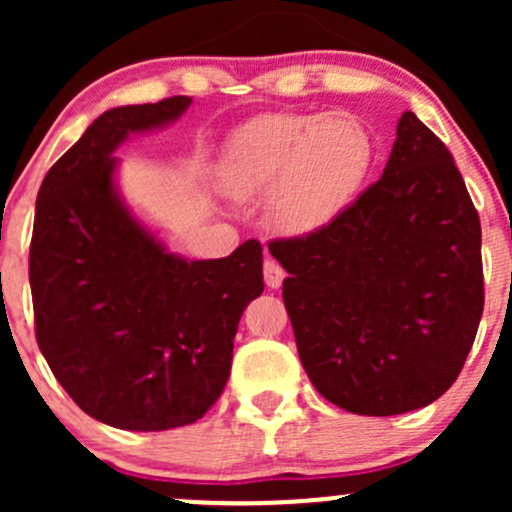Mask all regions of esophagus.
Segmentation results:
<instances>
[{"label": "esophagus", "mask_w": 512, "mask_h": 512, "mask_svg": "<svg viewBox=\"0 0 512 512\" xmlns=\"http://www.w3.org/2000/svg\"><path fill=\"white\" fill-rule=\"evenodd\" d=\"M284 269L279 267L274 260H264V284L269 286V289H279L281 281H284Z\"/></svg>", "instance_id": "esophagus-1"}]
</instances>
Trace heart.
I'll return each instance as SVG.
<instances>
[{
	"label": "heart",
	"instance_id": "heart-1",
	"mask_svg": "<svg viewBox=\"0 0 512 512\" xmlns=\"http://www.w3.org/2000/svg\"><path fill=\"white\" fill-rule=\"evenodd\" d=\"M373 163V144L344 115L274 113L231 139L223 185L238 199L269 195V219L281 233L322 231L354 202Z\"/></svg>",
	"mask_w": 512,
	"mask_h": 512
}]
</instances>
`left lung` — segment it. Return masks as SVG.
I'll return each instance as SVG.
<instances>
[{
	"label": "left lung",
	"mask_w": 512,
	"mask_h": 512,
	"mask_svg": "<svg viewBox=\"0 0 512 512\" xmlns=\"http://www.w3.org/2000/svg\"><path fill=\"white\" fill-rule=\"evenodd\" d=\"M301 363L351 414L395 416L455 383L484 310L481 223L452 154L411 110L383 178L330 226L272 240Z\"/></svg>",
	"instance_id": "1"
}]
</instances>
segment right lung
I'll return each mask as SVG.
<instances>
[{
    "instance_id": "obj_1",
    "label": "right lung",
    "mask_w": 512,
    "mask_h": 512,
    "mask_svg": "<svg viewBox=\"0 0 512 512\" xmlns=\"http://www.w3.org/2000/svg\"><path fill=\"white\" fill-rule=\"evenodd\" d=\"M192 98L103 113L45 175L35 202V339L57 383L125 431L195 424L226 387L233 337L264 291L262 245L221 260L170 252L122 202L113 151L175 122Z\"/></svg>"
}]
</instances>
